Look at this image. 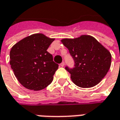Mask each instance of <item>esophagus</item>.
<instances>
[{"instance_id":"1","label":"esophagus","mask_w":120,"mask_h":120,"mask_svg":"<svg viewBox=\"0 0 120 120\" xmlns=\"http://www.w3.org/2000/svg\"><path fill=\"white\" fill-rule=\"evenodd\" d=\"M64 65H65V63H64V62H62L60 64V66H61V67H64Z\"/></svg>"}]
</instances>
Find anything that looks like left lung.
Segmentation results:
<instances>
[{
  "mask_svg": "<svg viewBox=\"0 0 120 120\" xmlns=\"http://www.w3.org/2000/svg\"><path fill=\"white\" fill-rule=\"evenodd\" d=\"M75 62V68L65 69L73 83L82 88H89L100 82L109 70L111 55L94 37L82 35L78 38L61 40Z\"/></svg>",
  "mask_w": 120,
  "mask_h": 120,
  "instance_id": "8db88e82",
  "label": "left lung"
}]
</instances>
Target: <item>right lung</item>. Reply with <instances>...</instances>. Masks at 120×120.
<instances>
[{"label": "right lung", "mask_w": 120, "mask_h": 120, "mask_svg": "<svg viewBox=\"0 0 120 120\" xmlns=\"http://www.w3.org/2000/svg\"><path fill=\"white\" fill-rule=\"evenodd\" d=\"M55 40L44 34L30 35L10 51V65L18 81L30 90L44 89L52 82L58 68L47 49Z\"/></svg>", "instance_id": "obj_1"}]
</instances>
